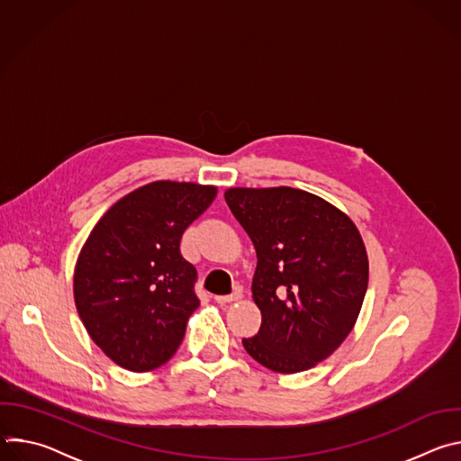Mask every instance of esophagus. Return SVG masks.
Segmentation results:
<instances>
[{"instance_id": "1", "label": "esophagus", "mask_w": 461, "mask_h": 461, "mask_svg": "<svg viewBox=\"0 0 461 461\" xmlns=\"http://www.w3.org/2000/svg\"><path fill=\"white\" fill-rule=\"evenodd\" d=\"M240 297H242V294H240L239 290H235V292L230 294V295H217L215 301H217L219 304H230V303H233V301H239Z\"/></svg>"}]
</instances>
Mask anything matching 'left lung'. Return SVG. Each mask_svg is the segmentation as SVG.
Instances as JSON below:
<instances>
[{"label": "left lung", "instance_id": "left-lung-1", "mask_svg": "<svg viewBox=\"0 0 461 461\" xmlns=\"http://www.w3.org/2000/svg\"><path fill=\"white\" fill-rule=\"evenodd\" d=\"M226 204L257 251L251 283L262 313L246 352L274 372L315 366L350 334L368 286V257L354 222L294 187H231Z\"/></svg>", "mask_w": 461, "mask_h": 461}]
</instances>
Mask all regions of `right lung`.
<instances>
[{"instance_id": "right-lung-1", "label": "right lung", "mask_w": 461, "mask_h": 461, "mask_svg": "<svg viewBox=\"0 0 461 461\" xmlns=\"http://www.w3.org/2000/svg\"><path fill=\"white\" fill-rule=\"evenodd\" d=\"M217 187L158 180L120 199L95 226L75 270V301L91 339L122 368L148 372L180 347L201 301L180 253L184 230Z\"/></svg>"}]
</instances>
